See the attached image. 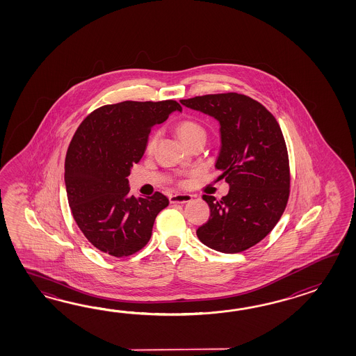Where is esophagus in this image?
<instances>
[{"instance_id": "1", "label": "esophagus", "mask_w": 356, "mask_h": 356, "mask_svg": "<svg viewBox=\"0 0 356 356\" xmlns=\"http://www.w3.org/2000/svg\"><path fill=\"white\" fill-rule=\"evenodd\" d=\"M170 204H187L192 201V196L188 193H175L169 196Z\"/></svg>"}]
</instances>
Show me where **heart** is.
Listing matches in <instances>:
<instances>
[{
  "mask_svg": "<svg viewBox=\"0 0 356 356\" xmlns=\"http://www.w3.org/2000/svg\"><path fill=\"white\" fill-rule=\"evenodd\" d=\"M177 134H178V136H179V138H181L184 144H188L189 141L193 140L195 137L204 135V129L197 122L186 120V121H181L178 123ZM156 140H158V134H154L150 137L149 143H147V152H152L154 150V147L156 145Z\"/></svg>",
  "mask_w": 356,
  "mask_h": 356,
  "instance_id": "1",
  "label": "heart"
}]
</instances>
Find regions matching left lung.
<instances>
[{"instance_id":"8db88e82","label":"left lung","mask_w":356,"mask_h":356,"mask_svg":"<svg viewBox=\"0 0 356 356\" xmlns=\"http://www.w3.org/2000/svg\"><path fill=\"white\" fill-rule=\"evenodd\" d=\"M181 104L219 122L215 168L230 187L220 200L202 197L210 219L197 236L222 253L248 250L273 230L288 204V150L280 126L265 106L236 92L181 99Z\"/></svg>"}]
</instances>
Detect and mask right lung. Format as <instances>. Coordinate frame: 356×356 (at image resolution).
Here are the masks:
<instances>
[{
  "mask_svg": "<svg viewBox=\"0 0 356 356\" xmlns=\"http://www.w3.org/2000/svg\"><path fill=\"white\" fill-rule=\"evenodd\" d=\"M181 112L175 100L122 102L89 114L72 137L65 161L68 204L77 227L99 250L127 257L150 241L163 193L136 198L129 177L144 155L154 126Z\"/></svg>",
  "mask_w": 356,
  "mask_h": 356,
  "instance_id": "obj_1",
  "label": "right lung"
}]
</instances>
